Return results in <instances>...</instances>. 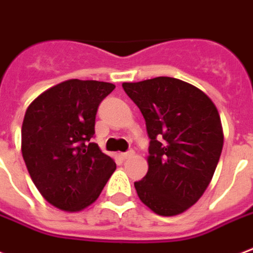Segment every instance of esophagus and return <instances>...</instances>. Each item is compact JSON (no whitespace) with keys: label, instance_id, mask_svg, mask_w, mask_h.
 I'll list each match as a JSON object with an SVG mask.
<instances>
[{"label":"esophagus","instance_id":"obj_1","mask_svg":"<svg viewBox=\"0 0 253 253\" xmlns=\"http://www.w3.org/2000/svg\"><path fill=\"white\" fill-rule=\"evenodd\" d=\"M121 157H122V159H128V158L134 157V151L130 150V151H127V152H122V154H121Z\"/></svg>","mask_w":253,"mask_h":253}]
</instances>
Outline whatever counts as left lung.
Returning <instances> with one entry per match:
<instances>
[{
    "label": "left lung",
    "instance_id": "left-lung-1",
    "mask_svg": "<svg viewBox=\"0 0 253 253\" xmlns=\"http://www.w3.org/2000/svg\"><path fill=\"white\" fill-rule=\"evenodd\" d=\"M122 87L139 107L151 139L148 171L134 183L136 194L161 216L183 213L207 190L223 150L216 106L200 88L171 77Z\"/></svg>",
    "mask_w": 253,
    "mask_h": 253
}]
</instances>
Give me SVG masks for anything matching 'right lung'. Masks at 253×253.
<instances>
[{"mask_svg":"<svg viewBox=\"0 0 253 253\" xmlns=\"http://www.w3.org/2000/svg\"><path fill=\"white\" fill-rule=\"evenodd\" d=\"M115 84L69 80L47 88L29 105L21 151L33 183L46 202L66 212L91 206L117 169L94 135L98 106Z\"/></svg>","mask_w":253,"mask_h":253,"instance_id":"obj_1","label":"right lung"}]
</instances>
